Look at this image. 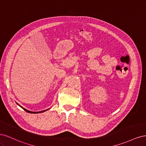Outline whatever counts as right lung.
<instances>
[{
  "label": "right lung",
  "mask_w": 146,
  "mask_h": 146,
  "mask_svg": "<svg viewBox=\"0 0 146 146\" xmlns=\"http://www.w3.org/2000/svg\"><path fill=\"white\" fill-rule=\"evenodd\" d=\"M17 105H18L19 107H21L22 108H23L24 111H25L26 112H27V113H42V112H44V111H47V110H44V111H38V112H33V111H29V110H26L25 108H23V107H21V106H20L18 104H17Z\"/></svg>",
  "instance_id": "obj_1"
}]
</instances>
